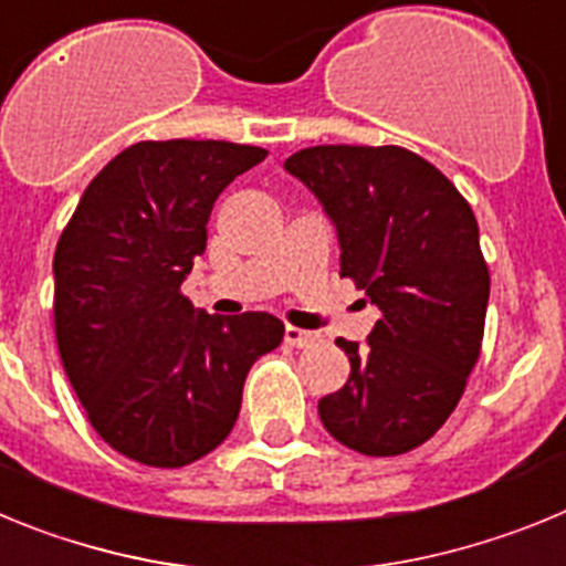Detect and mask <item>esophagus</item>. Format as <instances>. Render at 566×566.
Returning <instances> with one entry per match:
<instances>
[{"label": "esophagus", "mask_w": 566, "mask_h": 566, "mask_svg": "<svg viewBox=\"0 0 566 566\" xmlns=\"http://www.w3.org/2000/svg\"><path fill=\"white\" fill-rule=\"evenodd\" d=\"M286 343L292 345V348H308V345L317 343V334L303 332V328L297 326H286Z\"/></svg>", "instance_id": "obj_1"}]
</instances>
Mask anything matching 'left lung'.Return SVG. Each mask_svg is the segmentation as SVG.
Wrapping results in <instances>:
<instances>
[{
  "label": "left lung",
  "instance_id": "1",
  "mask_svg": "<svg viewBox=\"0 0 566 566\" xmlns=\"http://www.w3.org/2000/svg\"><path fill=\"white\" fill-rule=\"evenodd\" d=\"M339 238V277L379 308L365 345L337 339L352 374L319 399L339 444L399 457L451 417L479 363L490 272L476 214L431 161L405 147L323 144L286 158Z\"/></svg>",
  "mask_w": 566,
  "mask_h": 566
}]
</instances>
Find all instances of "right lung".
<instances>
[{"instance_id": "1", "label": "right lung", "mask_w": 566, "mask_h": 566, "mask_svg": "<svg viewBox=\"0 0 566 566\" xmlns=\"http://www.w3.org/2000/svg\"><path fill=\"white\" fill-rule=\"evenodd\" d=\"M232 142H138L84 189L53 254L59 357L98 437L149 468L214 451L252 363L283 343L266 312H195L181 283L218 195L266 158Z\"/></svg>"}]
</instances>
